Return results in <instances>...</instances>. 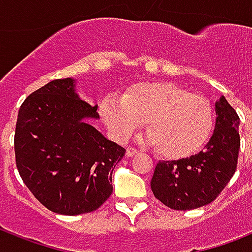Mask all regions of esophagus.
<instances>
[{"instance_id":"obj_1","label":"esophagus","mask_w":252,"mask_h":252,"mask_svg":"<svg viewBox=\"0 0 252 252\" xmlns=\"http://www.w3.org/2000/svg\"><path fill=\"white\" fill-rule=\"evenodd\" d=\"M136 154H138V150L136 148H133V146H128L126 148V156L128 157H134Z\"/></svg>"}]
</instances>
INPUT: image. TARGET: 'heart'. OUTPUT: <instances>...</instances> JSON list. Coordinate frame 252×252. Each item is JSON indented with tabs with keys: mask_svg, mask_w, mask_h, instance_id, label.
<instances>
[{
	"mask_svg": "<svg viewBox=\"0 0 252 252\" xmlns=\"http://www.w3.org/2000/svg\"><path fill=\"white\" fill-rule=\"evenodd\" d=\"M115 137L126 140L149 120L150 144L165 157L189 156L207 141L213 126V107L205 96L170 82H141L124 96L107 95L99 106Z\"/></svg>",
	"mask_w": 252,
	"mask_h": 252,
	"instance_id": "heart-1",
	"label": "heart"
}]
</instances>
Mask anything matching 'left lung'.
Returning <instances> with one entry per match:
<instances>
[{
  "label": "left lung",
  "instance_id": "left-lung-1",
  "mask_svg": "<svg viewBox=\"0 0 252 252\" xmlns=\"http://www.w3.org/2000/svg\"><path fill=\"white\" fill-rule=\"evenodd\" d=\"M215 130L204 149L178 161H159L150 187L154 196L175 211L211 204L234 175L241 138L239 116L225 96L216 102Z\"/></svg>",
  "mask_w": 252,
  "mask_h": 252
}]
</instances>
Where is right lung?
<instances>
[{
	"label": "right lung",
	"mask_w": 252,
	"mask_h": 252,
	"mask_svg": "<svg viewBox=\"0 0 252 252\" xmlns=\"http://www.w3.org/2000/svg\"><path fill=\"white\" fill-rule=\"evenodd\" d=\"M96 108L78 96L73 78L51 81L19 108L14 134L18 171L55 213H89L112 193V171L126 149L85 122L99 118Z\"/></svg>",
	"instance_id": "obj_1"
}]
</instances>
